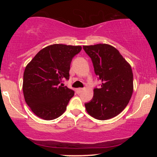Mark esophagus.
I'll list each match as a JSON object with an SVG mask.
<instances>
[{
  "label": "esophagus",
  "instance_id": "obj_1",
  "mask_svg": "<svg viewBox=\"0 0 157 157\" xmlns=\"http://www.w3.org/2000/svg\"><path fill=\"white\" fill-rule=\"evenodd\" d=\"M82 91V89H81V88H79V89H76V92L77 94H80Z\"/></svg>",
  "mask_w": 157,
  "mask_h": 157
}]
</instances>
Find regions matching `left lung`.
<instances>
[{"label":"left lung","instance_id":"8db88e82","mask_svg":"<svg viewBox=\"0 0 157 157\" xmlns=\"http://www.w3.org/2000/svg\"><path fill=\"white\" fill-rule=\"evenodd\" d=\"M82 47L102 81L100 89H94L92 100L85 104L86 111L97 120H109L121 113L131 100L134 90L132 69L120 52L111 45Z\"/></svg>","mask_w":157,"mask_h":157}]
</instances>
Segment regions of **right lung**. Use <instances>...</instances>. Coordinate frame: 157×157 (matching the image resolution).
<instances>
[{
  "label": "right lung",
  "mask_w": 157,
  "mask_h": 157,
  "mask_svg": "<svg viewBox=\"0 0 157 157\" xmlns=\"http://www.w3.org/2000/svg\"><path fill=\"white\" fill-rule=\"evenodd\" d=\"M81 49L80 46L50 45L41 49L26 66L23 96L36 116L52 120L65 112L75 91L63 86V80L69 79L71 60Z\"/></svg>",
  "instance_id": "obj_1"
}]
</instances>
